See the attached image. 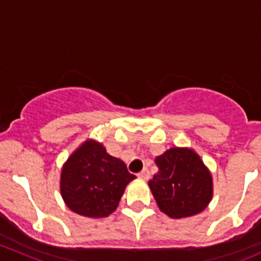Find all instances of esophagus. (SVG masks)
Returning a JSON list of instances; mask_svg holds the SVG:
<instances>
[{"mask_svg":"<svg viewBox=\"0 0 261 261\" xmlns=\"http://www.w3.org/2000/svg\"><path fill=\"white\" fill-rule=\"evenodd\" d=\"M138 177L140 178V179L147 180V179H149V178H150V173H149V170H147L146 168H145V169H143V170H141L140 173H139Z\"/></svg>","mask_w":261,"mask_h":261,"instance_id":"obj_1","label":"esophagus"}]
</instances>
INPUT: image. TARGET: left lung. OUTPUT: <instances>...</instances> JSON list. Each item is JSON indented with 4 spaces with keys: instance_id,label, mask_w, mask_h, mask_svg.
Instances as JSON below:
<instances>
[{
    "instance_id": "8db88e82",
    "label": "left lung",
    "mask_w": 261,
    "mask_h": 261,
    "mask_svg": "<svg viewBox=\"0 0 261 261\" xmlns=\"http://www.w3.org/2000/svg\"><path fill=\"white\" fill-rule=\"evenodd\" d=\"M159 172L149 187L163 213L172 218L191 217L211 202L213 180L203 160L191 147H170L155 158Z\"/></svg>"
}]
</instances>
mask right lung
Here are the masks:
<instances>
[{"label":"right lung","instance_id":"1","mask_svg":"<svg viewBox=\"0 0 261 261\" xmlns=\"http://www.w3.org/2000/svg\"><path fill=\"white\" fill-rule=\"evenodd\" d=\"M135 178L122 160L88 139L63 164L60 193L70 211L84 217H107L116 211L126 186Z\"/></svg>","mask_w":261,"mask_h":261}]
</instances>
